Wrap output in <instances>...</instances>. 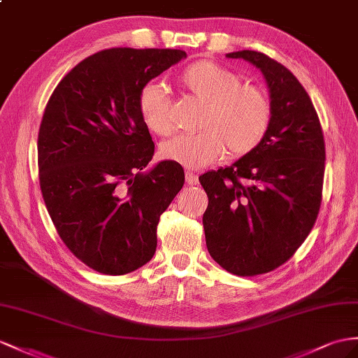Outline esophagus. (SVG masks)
Returning a JSON list of instances; mask_svg holds the SVG:
<instances>
[{
	"instance_id": "esophagus-1",
	"label": "esophagus",
	"mask_w": 358,
	"mask_h": 358,
	"mask_svg": "<svg viewBox=\"0 0 358 358\" xmlns=\"http://www.w3.org/2000/svg\"><path fill=\"white\" fill-rule=\"evenodd\" d=\"M186 182L189 186H194V185H198V178H196V176L194 172H190V171H187L186 172Z\"/></svg>"
}]
</instances>
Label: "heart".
<instances>
[{
	"label": "heart",
	"instance_id": "1",
	"mask_svg": "<svg viewBox=\"0 0 358 358\" xmlns=\"http://www.w3.org/2000/svg\"><path fill=\"white\" fill-rule=\"evenodd\" d=\"M180 83L206 103L201 119L204 130L164 142L160 148L164 160L201 169L219 162L227 152L242 157L257 148L271 122L269 99L260 89L241 85L234 72L208 60L189 65L180 74ZM137 108L151 133L166 136L172 131L171 101L162 86L145 85Z\"/></svg>",
	"mask_w": 358,
	"mask_h": 358
}]
</instances>
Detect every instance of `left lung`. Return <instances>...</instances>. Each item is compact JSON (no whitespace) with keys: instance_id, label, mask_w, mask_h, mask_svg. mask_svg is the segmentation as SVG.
<instances>
[{"instance_id":"1","label":"left lung","mask_w":358,"mask_h":358,"mask_svg":"<svg viewBox=\"0 0 358 358\" xmlns=\"http://www.w3.org/2000/svg\"><path fill=\"white\" fill-rule=\"evenodd\" d=\"M266 80L271 122L260 145L231 166L199 177L208 196L207 250L241 277L287 262L313 228L322 199L325 143L313 103L296 77L257 51L228 52Z\"/></svg>"}]
</instances>
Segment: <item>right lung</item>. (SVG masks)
I'll return each instance as SVG.
<instances>
[{
    "instance_id": "obj_1",
    "label": "right lung",
    "mask_w": 358,
    "mask_h": 358,
    "mask_svg": "<svg viewBox=\"0 0 358 358\" xmlns=\"http://www.w3.org/2000/svg\"><path fill=\"white\" fill-rule=\"evenodd\" d=\"M186 57L181 50L110 48L54 89L38 137L41 190L60 239L89 268L124 275L157 248L160 215L185 185L181 164L148 166L154 142L137 98Z\"/></svg>"
}]
</instances>
